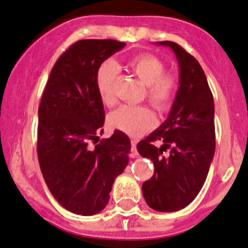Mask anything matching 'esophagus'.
<instances>
[{
  "label": "esophagus",
  "instance_id": "34e87169",
  "mask_svg": "<svg viewBox=\"0 0 248 248\" xmlns=\"http://www.w3.org/2000/svg\"><path fill=\"white\" fill-rule=\"evenodd\" d=\"M131 155L132 157H136L138 155L137 152V140H131Z\"/></svg>",
  "mask_w": 248,
  "mask_h": 248
}]
</instances>
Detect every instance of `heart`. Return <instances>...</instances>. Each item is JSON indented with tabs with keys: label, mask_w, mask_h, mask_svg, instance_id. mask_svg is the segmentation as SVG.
<instances>
[{
	"label": "heart",
	"mask_w": 248,
	"mask_h": 248,
	"mask_svg": "<svg viewBox=\"0 0 248 248\" xmlns=\"http://www.w3.org/2000/svg\"><path fill=\"white\" fill-rule=\"evenodd\" d=\"M126 66L145 85L147 101L158 110H165L173 102L178 89V79L173 74H164L165 64L159 57L151 54L133 56L126 62ZM118 68L112 61H104L96 71V88L98 96L105 105L115 103L113 85ZM108 123L112 129L138 137L154 129L157 118L145 107L123 105L112 111L108 117Z\"/></svg>",
	"instance_id": "heart-1"
}]
</instances>
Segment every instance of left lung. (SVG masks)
Instances as JSON below:
<instances>
[{"mask_svg": "<svg viewBox=\"0 0 248 248\" xmlns=\"http://www.w3.org/2000/svg\"><path fill=\"white\" fill-rule=\"evenodd\" d=\"M169 46L179 66V88L166 121L137 145L154 161L155 173L141 185L146 204L158 212H176L198 196L216 151L213 96L198 61L174 42ZM163 143L160 148L154 141ZM166 149L169 155L162 154Z\"/></svg>", "mask_w": 248, "mask_h": 248, "instance_id": "obj_1", "label": "left lung"}]
</instances>
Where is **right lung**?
Here are the masks:
<instances>
[{"label":"right lung","mask_w":248,"mask_h":248,"mask_svg":"<svg viewBox=\"0 0 248 248\" xmlns=\"http://www.w3.org/2000/svg\"><path fill=\"white\" fill-rule=\"evenodd\" d=\"M124 46L115 40L72 44L55 63L38 108L41 172L55 199L80 216H93L107 206L113 182L129 163L131 144L122 131L94 146L89 144L104 125L96 71Z\"/></svg>","instance_id":"obj_1"}]
</instances>
